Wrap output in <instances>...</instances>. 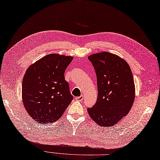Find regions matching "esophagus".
I'll return each instance as SVG.
<instances>
[{"label": "esophagus", "mask_w": 160, "mask_h": 160, "mask_svg": "<svg viewBox=\"0 0 160 160\" xmlns=\"http://www.w3.org/2000/svg\"><path fill=\"white\" fill-rule=\"evenodd\" d=\"M83 99H84V96H80L79 97H77V98H75V99L76 100V101H80V102L82 101V100H83Z\"/></svg>", "instance_id": "esophagus-1"}]
</instances>
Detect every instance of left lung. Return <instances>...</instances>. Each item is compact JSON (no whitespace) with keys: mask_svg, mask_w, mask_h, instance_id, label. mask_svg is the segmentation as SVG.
Wrapping results in <instances>:
<instances>
[{"mask_svg":"<svg viewBox=\"0 0 160 160\" xmlns=\"http://www.w3.org/2000/svg\"><path fill=\"white\" fill-rule=\"evenodd\" d=\"M97 76L98 99L88 113L102 127H112L126 116L134 103L135 86L132 71L120 57L102 52L88 57Z\"/></svg>","mask_w":160,"mask_h":160,"instance_id":"obj_1","label":"left lung"}]
</instances>
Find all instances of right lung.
<instances>
[{
	"instance_id": "obj_1",
	"label": "right lung",
	"mask_w": 160,
	"mask_h": 160,
	"mask_svg": "<svg viewBox=\"0 0 160 160\" xmlns=\"http://www.w3.org/2000/svg\"><path fill=\"white\" fill-rule=\"evenodd\" d=\"M72 59L70 56L49 54L27 69L22 80V102L35 121L55 122L72 102L64 72Z\"/></svg>"
}]
</instances>
